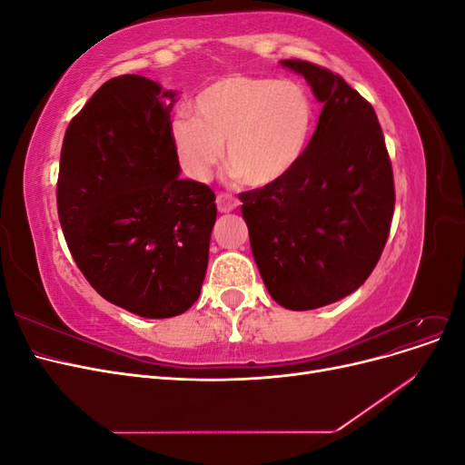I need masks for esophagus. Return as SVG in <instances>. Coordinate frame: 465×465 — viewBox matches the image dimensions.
I'll return each mask as SVG.
<instances>
[{
  "label": "esophagus",
  "mask_w": 465,
  "mask_h": 465,
  "mask_svg": "<svg viewBox=\"0 0 465 465\" xmlns=\"http://www.w3.org/2000/svg\"><path fill=\"white\" fill-rule=\"evenodd\" d=\"M217 207L221 213H229V211H234L238 207V200L234 198L232 193H227V192H221L217 195Z\"/></svg>",
  "instance_id": "34e87169"
}]
</instances>
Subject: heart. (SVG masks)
Segmentation results:
<instances>
[{
    "label": "heart",
    "instance_id": "1",
    "mask_svg": "<svg viewBox=\"0 0 465 465\" xmlns=\"http://www.w3.org/2000/svg\"><path fill=\"white\" fill-rule=\"evenodd\" d=\"M171 134L184 173L205 180L221 161L248 186H270L287 176L311 142L314 108L297 79L229 75L195 96Z\"/></svg>",
    "mask_w": 465,
    "mask_h": 465
}]
</instances>
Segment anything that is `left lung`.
<instances>
[{
    "label": "left lung",
    "instance_id": "obj_1",
    "mask_svg": "<svg viewBox=\"0 0 465 465\" xmlns=\"http://www.w3.org/2000/svg\"><path fill=\"white\" fill-rule=\"evenodd\" d=\"M281 64L311 83L322 114L297 166L238 198L272 299L289 311H312L369 279L388 241L396 190L384 134L367 98L326 67Z\"/></svg>",
    "mask_w": 465,
    "mask_h": 465
}]
</instances>
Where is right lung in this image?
Returning <instances> with one entry per match:
<instances>
[{"label":"right lung","instance_id":"add662e5","mask_svg":"<svg viewBox=\"0 0 465 465\" xmlns=\"http://www.w3.org/2000/svg\"><path fill=\"white\" fill-rule=\"evenodd\" d=\"M176 93L142 75L106 81L69 122L55 200L69 252L108 302L171 318L198 301L215 193L180 178Z\"/></svg>","mask_w":465,"mask_h":465}]
</instances>
